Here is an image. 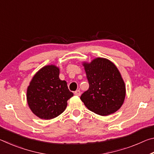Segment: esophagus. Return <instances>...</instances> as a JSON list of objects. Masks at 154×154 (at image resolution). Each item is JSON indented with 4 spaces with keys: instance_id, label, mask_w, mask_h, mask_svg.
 Instances as JSON below:
<instances>
[{
    "instance_id": "34e87169",
    "label": "esophagus",
    "mask_w": 154,
    "mask_h": 154,
    "mask_svg": "<svg viewBox=\"0 0 154 154\" xmlns=\"http://www.w3.org/2000/svg\"><path fill=\"white\" fill-rule=\"evenodd\" d=\"M75 94L76 95V96H79L81 95V91H80V90H77L75 91Z\"/></svg>"
}]
</instances>
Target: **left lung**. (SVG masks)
Segmentation results:
<instances>
[{
    "label": "left lung",
    "instance_id": "1",
    "mask_svg": "<svg viewBox=\"0 0 154 154\" xmlns=\"http://www.w3.org/2000/svg\"><path fill=\"white\" fill-rule=\"evenodd\" d=\"M89 88L81 100L90 111L100 116H108L121 107L126 96V86L113 62L98 58L84 63Z\"/></svg>",
    "mask_w": 154,
    "mask_h": 154
}]
</instances>
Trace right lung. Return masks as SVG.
Wrapping results in <instances>:
<instances>
[{
	"label": "right lung",
	"instance_id": "right-lung-1",
	"mask_svg": "<svg viewBox=\"0 0 154 154\" xmlns=\"http://www.w3.org/2000/svg\"><path fill=\"white\" fill-rule=\"evenodd\" d=\"M59 69L49 65L40 69L30 83L27 101L31 111L41 119H51L63 113L73 96L66 81L59 79Z\"/></svg>",
	"mask_w": 154,
	"mask_h": 154
}]
</instances>
